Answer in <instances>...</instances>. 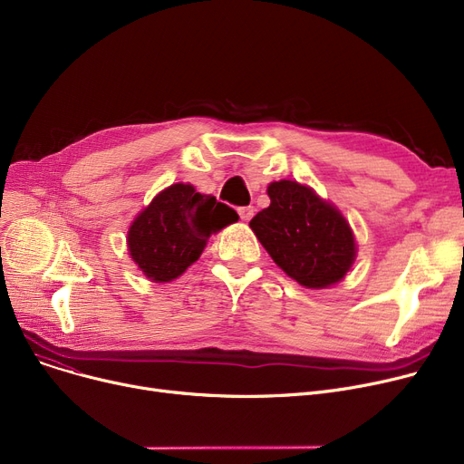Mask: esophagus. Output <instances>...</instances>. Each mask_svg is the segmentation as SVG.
I'll return each mask as SVG.
<instances>
[{"label":"esophagus","mask_w":464,"mask_h":464,"mask_svg":"<svg viewBox=\"0 0 464 464\" xmlns=\"http://www.w3.org/2000/svg\"><path fill=\"white\" fill-rule=\"evenodd\" d=\"M254 212H256L254 207H240V208H238V216H240L242 222H248V219H252Z\"/></svg>","instance_id":"obj_1"}]
</instances>
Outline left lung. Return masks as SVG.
I'll return each instance as SVG.
<instances>
[{
  "label": "left lung",
  "instance_id": "1",
  "mask_svg": "<svg viewBox=\"0 0 464 464\" xmlns=\"http://www.w3.org/2000/svg\"><path fill=\"white\" fill-rule=\"evenodd\" d=\"M271 205L250 227L280 269L310 289L343 280L355 261V238L346 218L312 188L295 180L271 182Z\"/></svg>",
  "mask_w": 464,
  "mask_h": 464
}]
</instances>
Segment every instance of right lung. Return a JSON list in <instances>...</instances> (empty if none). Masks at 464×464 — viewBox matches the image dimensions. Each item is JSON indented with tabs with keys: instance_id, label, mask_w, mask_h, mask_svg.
<instances>
[{
	"instance_id": "add662e5",
	"label": "right lung",
	"mask_w": 464,
	"mask_h": 464,
	"mask_svg": "<svg viewBox=\"0 0 464 464\" xmlns=\"http://www.w3.org/2000/svg\"><path fill=\"white\" fill-rule=\"evenodd\" d=\"M238 214L191 184L160 191L128 231V250L146 278L170 282L199 259L210 235L235 224Z\"/></svg>"
}]
</instances>
